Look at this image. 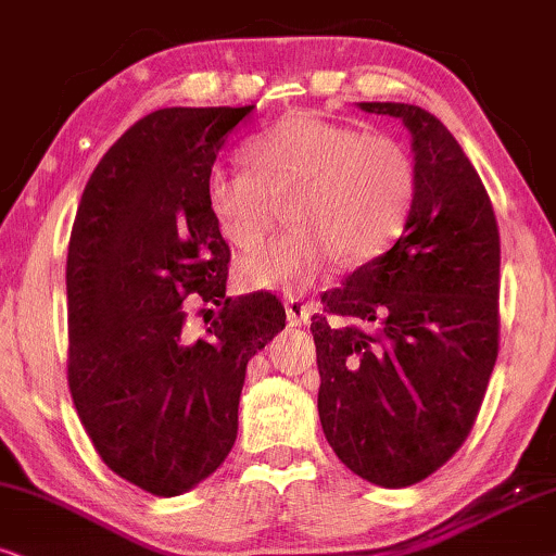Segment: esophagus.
<instances>
[{
    "label": "esophagus",
    "instance_id": "esophagus-1",
    "mask_svg": "<svg viewBox=\"0 0 556 556\" xmlns=\"http://www.w3.org/2000/svg\"><path fill=\"white\" fill-rule=\"evenodd\" d=\"M285 311H287V320H290V326H305V323L311 320V302L300 298L287 300Z\"/></svg>",
    "mask_w": 556,
    "mask_h": 556
}]
</instances>
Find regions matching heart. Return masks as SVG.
I'll list each match as a JSON object with an SVG mask.
<instances>
[{"instance_id":"heart-1","label":"heart","mask_w":556,"mask_h":556,"mask_svg":"<svg viewBox=\"0 0 556 556\" xmlns=\"http://www.w3.org/2000/svg\"><path fill=\"white\" fill-rule=\"evenodd\" d=\"M254 168L215 166L205 200L223 238L256 249L292 192V230L238 264L249 290L300 294L339 262L359 264L395 241L416 202V161L400 140L313 112H290L249 140Z\"/></svg>"}]
</instances>
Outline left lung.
Listing matches in <instances>:
<instances>
[{"label":"left lung","mask_w":556,"mask_h":556,"mask_svg":"<svg viewBox=\"0 0 556 556\" xmlns=\"http://www.w3.org/2000/svg\"><path fill=\"white\" fill-rule=\"evenodd\" d=\"M359 108L410 130L418 189L392 249L313 315L318 416L351 472L407 488L459 452L480 413L501 339V233L480 174L439 117L403 102Z\"/></svg>","instance_id":"8db88e82"}]
</instances>
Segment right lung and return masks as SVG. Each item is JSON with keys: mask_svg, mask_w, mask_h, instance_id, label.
I'll use <instances>...</instances> for the list:
<instances>
[{"mask_svg": "<svg viewBox=\"0 0 556 556\" xmlns=\"http://www.w3.org/2000/svg\"><path fill=\"white\" fill-rule=\"evenodd\" d=\"M251 110L166 108L138 121L89 177L68 241L76 413L104 465L159 497L226 462L245 364L285 328L277 294L226 298L230 249L205 200L217 151ZM187 296L222 305L202 337Z\"/></svg>", "mask_w": 556, "mask_h": 556, "instance_id": "1", "label": "right lung"}]
</instances>
